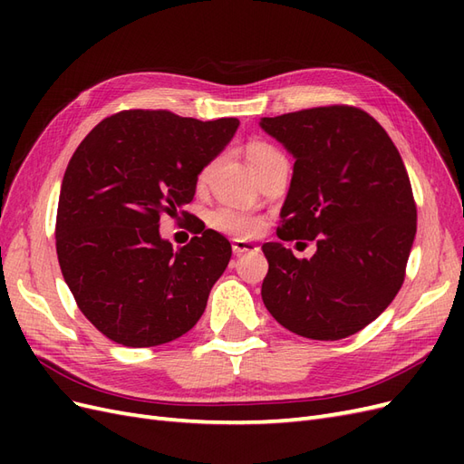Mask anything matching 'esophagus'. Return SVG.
Wrapping results in <instances>:
<instances>
[{"instance_id": "34e87169", "label": "esophagus", "mask_w": 464, "mask_h": 464, "mask_svg": "<svg viewBox=\"0 0 464 464\" xmlns=\"http://www.w3.org/2000/svg\"><path fill=\"white\" fill-rule=\"evenodd\" d=\"M232 251H234V256H244V254H256V251H259V247L254 242L234 240L232 242Z\"/></svg>"}]
</instances>
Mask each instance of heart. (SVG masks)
<instances>
[{
    "instance_id": "heart-1",
    "label": "heart",
    "mask_w": 464,
    "mask_h": 464,
    "mask_svg": "<svg viewBox=\"0 0 464 464\" xmlns=\"http://www.w3.org/2000/svg\"><path fill=\"white\" fill-rule=\"evenodd\" d=\"M246 157L251 170L256 174L265 164H269L273 159L280 157V150L265 141H251L246 147ZM213 168L215 164L210 162L199 172V178H198L199 188H205L208 184L210 176H213ZM210 224H213L217 230L227 232L236 237H254L263 230V218L257 213L242 207H230V205L215 208L213 213H210Z\"/></svg>"
}]
</instances>
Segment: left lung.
Masks as SVG:
<instances>
[{"instance_id":"8db88e82","label":"left lung","mask_w":464,"mask_h":464,"mask_svg":"<svg viewBox=\"0 0 464 464\" xmlns=\"http://www.w3.org/2000/svg\"><path fill=\"white\" fill-rule=\"evenodd\" d=\"M259 125L296 160L276 234L317 244L310 259L280 242L263 244V304L305 339H344L401 290L416 236L409 174L387 131L353 106L292 111Z\"/></svg>"}]
</instances>
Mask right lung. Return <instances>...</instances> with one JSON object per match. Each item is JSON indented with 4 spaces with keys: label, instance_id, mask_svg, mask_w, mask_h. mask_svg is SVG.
<instances>
[{
    "label": "right lung",
    "instance_id": "right-lung-1",
    "mask_svg": "<svg viewBox=\"0 0 464 464\" xmlns=\"http://www.w3.org/2000/svg\"><path fill=\"white\" fill-rule=\"evenodd\" d=\"M237 125L236 118L199 121L128 110L102 120L73 152L55 249L79 310L110 341L159 346L203 315L232 246L203 224L199 236L174 249L160 236V217H176L193 199L199 172Z\"/></svg>",
    "mask_w": 464,
    "mask_h": 464
}]
</instances>
